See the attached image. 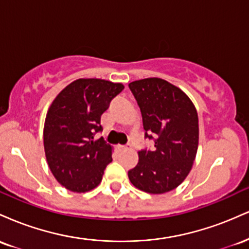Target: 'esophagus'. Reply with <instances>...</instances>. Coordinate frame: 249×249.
Instances as JSON below:
<instances>
[{
  "instance_id": "1",
  "label": "esophagus",
  "mask_w": 249,
  "mask_h": 249,
  "mask_svg": "<svg viewBox=\"0 0 249 249\" xmlns=\"http://www.w3.org/2000/svg\"><path fill=\"white\" fill-rule=\"evenodd\" d=\"M117 150H118V151H125V150H127V146H124V145H118V146H117Z\"/></svg>"
}]
</instances>
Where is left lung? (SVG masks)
Wrapping results in <instances>:
<instances>
[{"instance_id":"1","label":"left lung","mask_w":249,"mask_h":249,"mask_svg":"<svg viewBox=\"0 0 249 249\" xmlns=\"http://www.w3.org/2000/svg\"><path fill=\"white\" fill-rule=\"evenodd\" d=\"M128 88L141 108L145 138L154 141L152 150L139 151L128 179L146 193L170 192L184 181L196 159L198 113L186 93L165 79H141Z\"/></svg>"}]
</instances>
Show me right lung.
I'll list each match as a JSON object with an SVG mask.
<instances>
[{
    "label": "right lung",
    "instance_id": "add662e5",
    "mask_svg": "<svg viewBox=\"0 0 249 249\" xmlns=\"http://www.w3.org/2000/svg\"><path fill=\"white\" fill-rule=\"evenodd\" d=\"M123 89L121 83L81 78L63 89L50 105L43 131L45 157L67 190L84 193L102 181L112 161V147L93 137L103 130V112Z\"/></svg>",
    "mask_w": 249,
    "mask_h": 249
}]
</instances>
